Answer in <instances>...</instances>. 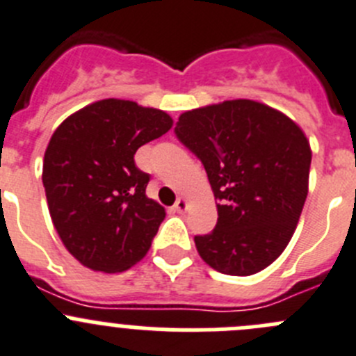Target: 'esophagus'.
<instances>
[{
    "instance_id": "esophagus-1",
    "label": "esophagus",
    "mask_w": 356,
    "mask_h": 356,
    "mask_svg": "<svg viewBox=\"0 0 356 356\" xmlns=\"http://www.w3.org/2000/svg\"><path fill=\"white\" fill-rule=\"evenodd\" d=\"M187 199H184V197H180L178 199V201H176V204H175V211L176 213H185L187 211Z\"/></svg>"
}]
</instances>
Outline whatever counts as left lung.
I'll return each instance as SVG.
<instances>
[{
	"instance_id": "left-lung-1",
	"label": "left lung",
	"mask_w": 356,
	"mask_h": 356,
	"mask_svg": "<svg viewBox=\"0 0 356 356\" xmlns=\"http://www.w3.org/2000/svg\"><path fill=\"white\" fill-rule=\"evenodd\" d=\"M176 138L202 162L218 201L209 234L195 236L208 266L250 276L282 255L307 197L311 148L282 111L250 99L180 115Z\"/></svg>"
}]
</instances>
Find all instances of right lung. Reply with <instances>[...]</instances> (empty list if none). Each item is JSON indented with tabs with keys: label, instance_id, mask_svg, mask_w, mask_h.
<instances>
[{
	"label": "right lung",
	"instance_id": "add662e5",
	"mask_svg": "<svg viewBox=\"0 0 356 356\" xmlns=\"http://www.w3.org/2000/svg\"><path fill=\"white\" fill-rule=\"evenodd\" d=\"M171 125L162 110L103 99L70 115L50 138L42 175L50 216L89 269L122 273L150 250L165 211L147 197L150 175L134 154Z\"/></svg>",
	"mask_w": 356,
	"mask_h": 356
}]
</instances>
